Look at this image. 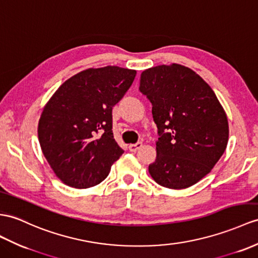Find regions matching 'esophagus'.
I'll return each mask as SVG.
<instances>
[{
    "label": "esophagus",
    "mask_w": 258,
    "mask_h": 258,
    "mask_svg": "<svg viewBox=\"0 0 258 258\" xmlns=\"http://www.w3.org/2000/svg\"><path fill=\"white\" fill-rule=\"evenodd\" d=\"M142 147V142H137L134 144H129V150L131 152H136V151L139 150Z\"/></svg>",
    "instance_id": "obj_1"
}]
</instances>
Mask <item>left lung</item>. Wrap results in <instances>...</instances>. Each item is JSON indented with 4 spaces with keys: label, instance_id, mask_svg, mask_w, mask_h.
Masks as SVG:
<instances>
[{
    "label": "left lung",
    "instance_id": "left-lung-1",
    "mask_svg": "<svg viewBox=\"0 0 258 258\" xmlns=\"http://www.w3.org/2000/svg\"><path fill=\"white\" fill-rule=\"evenodd\" d=\"M139 90L152 103L160 136L150 175L171 189L198 183L229 140L228 117L215 92L191 69L176 63L143 71Z\"/></svg>",
    "mask_w": 258,
    "mask_h": 258
}]
</instances>
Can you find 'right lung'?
Segmentation results:
<instances>
[{
  "mask_svg": "<svg viewBox=\"0 0 258 258\" xmlns=\"http://www.w3.org/2000/svg\"><path fill=\"white\" fill-rule=\"evenodd\" d=\"M137 71L115 66L87 69L67 80L43 107L40 148L56 177L70 187L103 181L123 150L112 134V107Z\"/></svg>",
  "mask_w": 258,
  "mask_h": 258,
  "instance_id": "right-lung-1",
  "label": "right lung"
}]
</instances>
